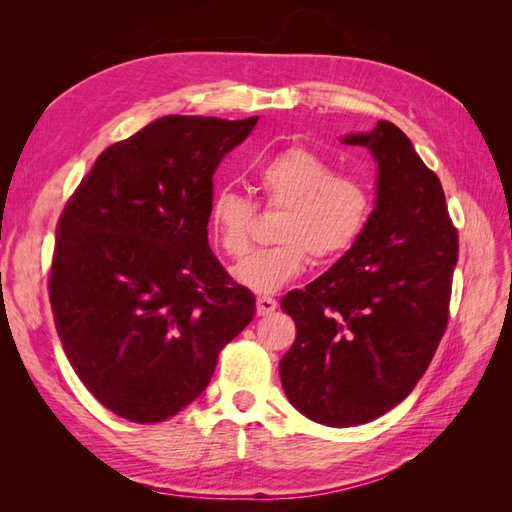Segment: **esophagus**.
<instances>
[{
  "label": "esophagus",
  "mask_w": 512,
  "mask_h": 512,
  "mask_svg": "<svg viewBox=\"0 0 512 512\" xmlns=\"http://www.w3.org/2000/svg\"><path fill=\"white\" fill-rule=\"evenodd\" d=\"M277 309V301L273 297H258L256 299V314L258 316H271Z\"/></svg>",
  "instance_id": "esophagus-1"
}]
</instances>
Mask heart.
I'll list each match as a JSON object with an SVG mask.
<instances>
[{
  "mask_svg": "<svg viewBox=\"0 0 512 512\" xmlns=\"http://www.w3.org/2000/svg\"><path fill=\"white\" fill-rule=\"evenodd\" d=\"M254 181L267 207L284 209L273 230V239L280 243L252 252L232 269V277L254 292L269 294L299 277L307 267V254L320 262L339 258L367 228V185L335 175L333 162L312 149L290 147L262 160ZM254 213L252 200L228 185L211 194L209 235L226 256L239 258L250 247Z\"/></svg>",
  "mask_w": 512,
  "mask_h": 512,
  "instance_id": "obj_1",
  "label": "heart"
}]
</instances>
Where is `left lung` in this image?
<instances>
[{
  "label": "left lung",
  "instance_id": "1",
  "mask_svg": "<svg viewBox=\"0 0 512 512\" xmlns=\"http://www.w3.org/2000/svg\"><path fill=\"white\" fill-rule=\"evenodd\" d=\"M378 164L367 228L282 309L297 339L282 356L290 404L329 427L374 421L423 378L448 320L459 239L442 183L395 123L342 136Z\"/></svg>",
  "mask_w": 512,
  "mask_h": 512
}]
</instances>
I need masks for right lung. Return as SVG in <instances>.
Instances as JSON below:
<instances>
[{
    "label": "right lung",
    "mask_w": 512,
    "mask_h": 512,
    "mask_svg": "<svg viewBox=\"0 0 512 512\" xmlns=\"http://www.w3.org/2000/svg\"><path fill=\"white\" fill-rule=\"evenodd\" d=\"M258 117L166 115L100 153L57 224L55 329L102 406L160 423L207 389L256 314L213 256V175Z\"/></svg>",
    "instance_id": "right-lung-1"
}]
</instances>
